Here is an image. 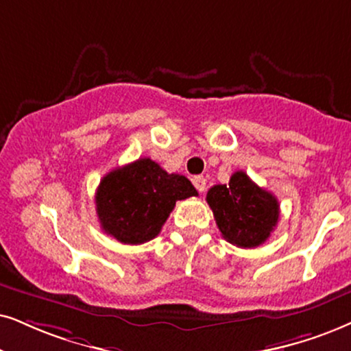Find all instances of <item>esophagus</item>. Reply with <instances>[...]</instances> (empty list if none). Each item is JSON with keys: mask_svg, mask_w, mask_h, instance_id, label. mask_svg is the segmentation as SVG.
I'll list each match as a JSON object with an SVG mask.
<instances>
[{"mask_svg": "<svg viewBox=\"0 0 351 351\" xmlns=\"http://www.w3.org/2000/svg\"><path fill=\"white\" fill-rule=\"evenodd\" d=\"M193 183H194V186H196V189L199 191V193H204V191H206L207 180L204 178V176H194Z\"/></svg>", "mask_w": 351, "mask_h": 351, "instance_id": "esophagus-1", "label": "esophagus"}]
</instances>
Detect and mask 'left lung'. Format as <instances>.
Returning <instances> with one entry per match:
<instances>
[{
  "instance_id": "1",
  "label": "left lung",
  "mask_w": 351,
  "mask_h": 351,
  "mask_svg": "<svg viewBox=\"0 0 351 351\" xmlns=\"http://www.w3.org/2000/svg\"><path fill=\"white\" fill-rule=\"evenodd\" d=\"M207 204L221 237L238 247L263 245L280 215L277 197L259 188L245 171L233 173L228 184L212 186Z\"/></svg>"
}]
</instances>
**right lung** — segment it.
<instances>
[{
  "mask_svg": "<svg viewBox=\"0 0 351 351\" xmlns=\"http://www.w3.org/2000/svg\"><path fill=\"white\" fill-rule=\"evenodd\" d=\"M197 196L183 175L167 173L150 158L114 168L95 193L101 230L123 245H143L160 233L176 201Z\"/></svg>",
  "mask_w": 351,
  "mask_h": 351,
  "instance_id": "1",
  "label": "right lung"
}]
</instances>
